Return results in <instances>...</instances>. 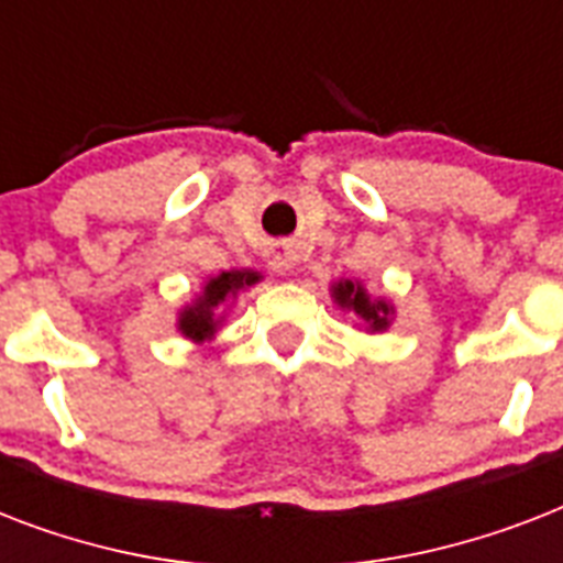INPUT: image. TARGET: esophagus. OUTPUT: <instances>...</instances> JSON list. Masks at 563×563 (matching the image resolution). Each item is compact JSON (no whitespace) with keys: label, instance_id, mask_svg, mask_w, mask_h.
<instances>
[{"label":"esophagus","instance_id":"obj_1","mask_svg":"<svg viewBox=\"0 0 563 563\" xmlns=\"http://www.w3.org/2000/svg\"><path fill=\"white\" fill-rule=\"evenodd\" d=\"M265 263L280 274L291 272L300 263L298 242H272V245L265 247Z\"/></svg>","mask_w":563,"mask_h":563}]
</instances>
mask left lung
Returning <instances> with one entry per match:
<instances>
[{"instance_id": "1", "label": "left lung", "mask_w": 563, "mask_h": 563, "mask_svg": "<svg viewBox=\"0 0 563 563\" xmlns=\"http://www.w3.org/2000/svg\"><path fill=\"white\" fill-rule=\"evenodd\" d=\"M330 291H333V300L339 307L351 309V312H356V316L368 324L371 333H383L385 327L391 324V303H385L383 298H371L360 280H339L333 283V289Z\"/></svg>"}]
</instances>
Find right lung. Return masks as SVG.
<instances>
[{
    "label": "right lung",
    "instance_id": "1",
    "mask_svg": "<svg viewBox=\"0 0 563 563\" xmlns=\"http://www.w3.org/2000/svg\"><path fill=\"white\" fill-rule=\"evenodd\" d=\"M260 283V272H251V268H242V272H221L219 277H210L203 283V291L189 303V307L180 309L178 316V330L180 335H187L192 342H207L216 335L221 324V316L216 309L224 303V300L236 298L239 291L247 289Z\"/></svg>",
    "mask_w": 563,
    "mask_h": 563
}]
</instances>
